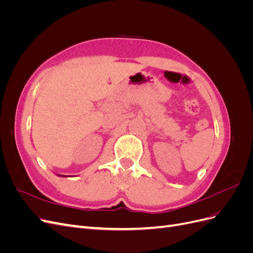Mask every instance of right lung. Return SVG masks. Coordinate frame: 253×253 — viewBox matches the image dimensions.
Returning <instances> with one entry per match:
<instances>
[{
    "mask_svg": "<svg viewBox=\"0 0 253 253\" xmlns=\"http://www.w3.org/2000/svg\"><path fill=\"white\" fill-rule=\"evenodd\" d=\"M58 176H61V177H67V176L66 175H60V174H57Z\"/></svg>",
    "mask_w": 253,
    "mask_h": 253,
    "instance_id": "add662e5",
    "label": "right lung"
}]
</instances>
